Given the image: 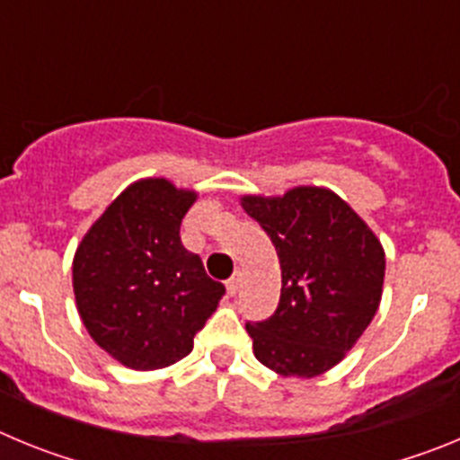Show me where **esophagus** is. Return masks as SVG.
<instances>
[{"mask_svg":"<svg viewBox=\"0 0 460 460\" xmlns=\"http://www.w3.org/2000/svg\"><path fill=\"white\" fill-rule=\"evenodd\" d=\"M239 283H242V279H239V271H237V274H233V276H230V279L226 280L227 295H230V296H234V295H237V290H239Z\"/></svg>","mask_w":460,"mask_h":460,"instance_id":"obj_1","label":"esophagus"}]
</instances>
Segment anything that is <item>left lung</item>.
I'll list each match as a JSON object with an SVG mask.
<instances>
[{
  "instance_id": "1",
  "label": "left lung",
  "mask_w": 460,
  "mask_h": 460,
  "mask_svg": "<svg viewBox=\"0 0 460 460\" xmlns=\"http://www.w3.org/2000/svg\"><path fill=\"white\" fill-rule=\"evenodd\" d=\"M280 262L274 315L246 323L253 355L280 376L313 377L336 367L371 324L382 296L385 251L336 193L299 186L283 198H242Z\"/></svg>"
}]
</instances>
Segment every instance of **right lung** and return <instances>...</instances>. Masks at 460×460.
I'll return each mask as SVG.
<instances>
[{"label":"right lung","mask_w":460,"mask_h":460,"mask_svg":"<svg viewBox=\"0 0 460 460\" xmlns=\"http://www.w3.org/2000/svg\"><path fill=\"white\" fill-rule=\"evenodd\" d=\"M193 190L140 180L89 227L73 260V292L89 336L136 371L184 359L226 288L184 249Z\"/></svg>","instance_id":"obj_1"}]
</instances>
